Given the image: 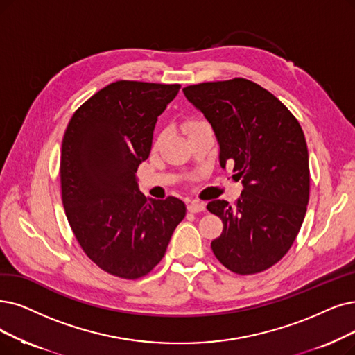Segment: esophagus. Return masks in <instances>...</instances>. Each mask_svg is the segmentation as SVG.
Here are the masks:
<instances>
[{
	"instance_id": "1",
	"label": "esophagus",
	"mask_w": 355,
	"mask_h": 355,
	"mask_svg": "<svg viewBox=\"0 0 355 355\" xmlns=\"http://www.w3.org/2000/svg\"><path fill=\"white\" fill-rule=\"evenodd\" d=\"M205 209V204L201 201H191L188 204V211L189 212H201Z\"/></svg>"
}]
</instances>
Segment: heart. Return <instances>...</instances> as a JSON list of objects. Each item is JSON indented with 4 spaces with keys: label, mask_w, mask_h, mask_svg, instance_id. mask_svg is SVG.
I'll list each match as a JSON object with an SVG mask.
<instances>
[{
    "label": "heart",
    "mask_w": 355,
    "mask_h": 355,
    "mask_svg": "<svg viewBox=\"0 0 355 355\" xmlns=\"http://www.w3.org/2000/svg\"><path fill=\"white\" fill-rule=\"evenodd\" d=\"M202 123H205V121H202V119H192V121L188 123V126H189V130H193V128H196V126H200V125H202Z\"/></svg>",
    "instance_id": "b5f03b06"
}]
</instances>
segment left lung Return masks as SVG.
<instances>
[{
  "instance_id": "obj_1",
  "label": "left lung",
  "mask_w": 355,
  "mask_h": 355,
  "mask_svg": "<svg viewBox=\"0 0 355 355\" xmlns=\"http://www.w3.org/2000/svg\"><path fill=\"white\" fill-rule=\"evenodd\" d=\"M183 94L214 130L221 167L233 162L243 183L234 205H207L224 224L211 249L234 274L262 272L290 250L306 216L310 172L302 126L272 93L246 78L193 84Z\"/></svg>"
}]
</instances>
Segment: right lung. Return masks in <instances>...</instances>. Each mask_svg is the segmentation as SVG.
<instances>
[{
    "mask_svg": "<svg viewBox=\"0 0 355 355\" xmlns=\"http://www.w3.org/2000/svg\"><path fill=\"white\" fill-rule=\"evenodd\" d=\"M180 84L121 80L98 90L71 118L61 148L65 216L84 253L105 272L147 275L166 253L187 207L150 200L137 168L148 159L157 118Z\"/></svg>",
    "mask_w": 355,
    "mask_h": 355,
    "instance_id": "right-lung-1",
    "label": "right lung"
}]
</instances>
